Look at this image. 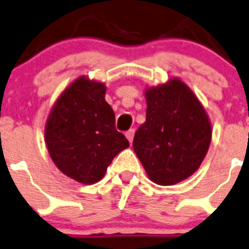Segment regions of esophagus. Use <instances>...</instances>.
Here are the masks:
<instances>
[{
	"instance_id": "obj_1",
	"label": "esophagus",
	"mask_w": 249,
	"mask_h": 249,
	"mask_svg": "<svg viewBox=\"0 0 249 249\" xmlns=\"http://www.w3.org/2000/svg\"><path fill=\"white\" fill-rule=\"evenodd\" d=\"M125 135H126V138H128L129 142H133V137H134V129H129L126 133H125Z\"/></svg>"
}]
</instances>
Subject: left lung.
Listing matches in <instances>:
<instances>
[{
	"mask_svg": "<svg viewBox=\"0 0 249 249\" xmlns=\"http://www.w3.org/2000/svg\"><path fill=\"white\" fill-rule=\"evenodd\" d=\"M145 123L133 148L153 183L173 185L197 171L209 151L211 124L195 93L174 78L145 90Z\"/></svg>",
	"mask_w": 249,
	"mask_h": 249,
	"instance_id": "1",
	"label": "left lung"
}]
</instances>
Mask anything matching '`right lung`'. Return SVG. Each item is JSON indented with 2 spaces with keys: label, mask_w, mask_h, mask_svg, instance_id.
Here are the masks:
<instances>
[{
  "label": "right lung",
  "mask_w": 249,
  "mask_h": 249,
  "mask_svg": "<svg viewBox=\"0 0 249 249\" xmlns=\"http://www.w3.org/2000/svg\"><path fill=\"white\" fill-rule=\"evenodd\" d=\"M105 93L104 83L80 76L58 97L44 129L54 165L79 183L100 181L114 157L129 147L115 128Z\"/></svg>",
  "instance_id": "obj_1"
}]
</instances>
